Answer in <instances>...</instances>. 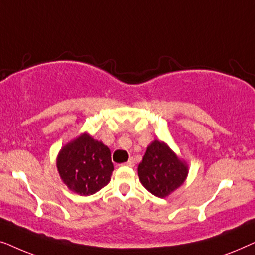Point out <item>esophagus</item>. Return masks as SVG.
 <instances>
[{"label": "esophagus", "mask_w": 255, "mask_h": 255, "mask_svg": "<svg viewBox=\"0 0 255 255\" xmlns=\"http://www.w3.org/2000/svg\"><path fill=\"white\" fill-rule=\"evenodd\" d=\"M125 165L128 166V167H133L134 166V160L133 159H130L128 162H125Z\"/></svg>", "instance_id": "obj_1"}]
</instances>
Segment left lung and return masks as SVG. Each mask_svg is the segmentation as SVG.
Segmentation results:
<instances>
[{"label":"left lung","mask_w":255,"mask_h":255,"mask_svg":"<svg viewBox=\"0 0 255 255\" xmlns=\"http://www.w3.org/2000/svg\"><path fill=\"white\" fill-rule=\"evenodd\" d=\"M189 167L175 152L161 140H153L147 146L142 161L138 166V176L142 186L156 197L165 198L182 186Z\"/></svg>","instance_id":"obj_1"}]
</instances>
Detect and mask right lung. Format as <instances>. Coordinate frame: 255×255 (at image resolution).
I'll return each mask as SVG.
<instances>
[{
  "label": "right lung",
  "mask_w": 255,
  "mask_h": 255,
  "mask_svg": "<svg viewBox=\"0 0 255 255\" xmlns=\"http://www.w3.org/2000/svg\"><path fill=\"white\" fill-rule=\"evenodd\" d=\"M57 169L69 190L89 196L109 183L114 165L109 147L83 132L62 146L57 156Z\"/></svg>",
  "instance_id": "right-lung-1"
}]
</instances>
